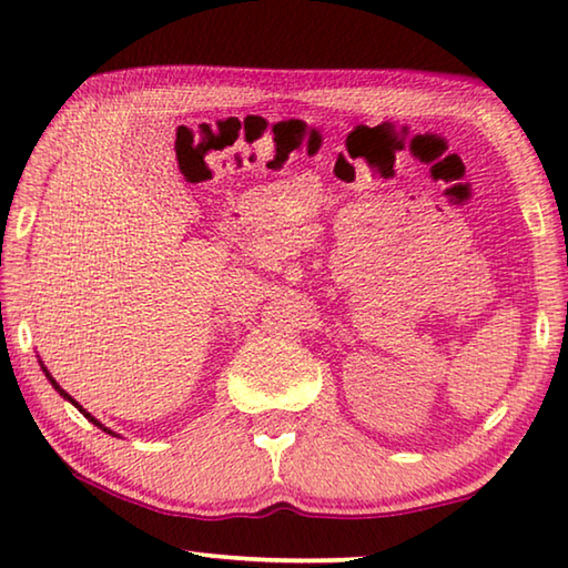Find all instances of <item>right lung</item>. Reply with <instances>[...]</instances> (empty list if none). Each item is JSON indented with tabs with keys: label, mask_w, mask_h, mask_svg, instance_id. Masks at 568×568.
I'll return each instance as SVG.
<instances>
[{
	"label": "right lung",
	"mask_w": 568,
	"mask_h": 568,
	"mask_svg": "<svg viewBox=\"0 0 568 568\" xmlns=\"http://www.w3.org/2000/svg\"><path fill=\"white\" fill-rule=\"evenodd\" d=\"M44 373H47V371H44ZM47 378H50V383H52V386H54V388H57V390H60V396H62V398H67V400H70V403H74V406H77V408H80V410H82V413H84V418H90V420H92V423H94V426H100V428H102V430H108V434H112V430H110V428H104V426H102V423H100V420H98V418H92V416H90V413H88V410H84V408H82V406H80V403H77V400H74V398H72V396H70V393H64V390H62V388H60V386H57V381H54V378H52V376H50V373H47Z\"/></svg>",
	"instance_id": "obj_1"
}]
</instances>
